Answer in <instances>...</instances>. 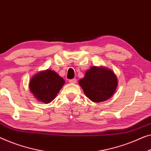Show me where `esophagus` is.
Listing matches in <instances>:
<instances>
[{"instance_id":"esophagus-1","label":"esophagus","mask_w":151,"mask_h":151,"mask_svg":"<svg viewBox=\"0 0 151 151\" xmlns=\"http://www.w3.org/2000/svg\"><path fill=\"white\" fill-rule=\"evenodd\" d=\"M69 83H71V84H75L77 82V80L76 79V78H74V79H72V80H69Z\"/></svg>"}]
</instances>
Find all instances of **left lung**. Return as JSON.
Returning <instances> with one entry per match:
<instances>
[{"instance_id":"left-lung-1","label":"left lung","mask_w":151,"mask_h":151,"mask_svg":"<svg viewBox=\"0 0 151 151\" xmlns=\"http://www.w3.org/2000/svg\"><path fill=\"white\" fill-rule=\"evenodd\" d=\"M84 94L95 103L105 101L112 97L118 86L115 73L105 67H91L79 80Z\"/></svg>"}]
</instances>
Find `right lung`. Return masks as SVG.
I'll list each match as a JSON object with an SVG mask.
<instances>
[{"label":"right lung","instance_id":"obj_1","mask_svg":"<svg viewBox=\"0 0 151 151\" xmlns=\"http://www.w3.org/2000/svg\"><path fill=\"white\" fill-rule=\"evenodd\" d=\"M65 81L54 71L46 69L34 75L29 82V89L36 99L44 104L53 101Z\"/></svg>","mask_w":151,"mask_h":151}]
</instances>
